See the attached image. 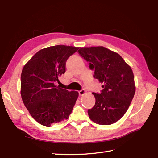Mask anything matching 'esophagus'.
<instances>
[{"mask_svg":"<svg viewBox=\"0 0 158 158\" xmlns=\"http://www.w3.org/2000/svg\"><path fill=\"white\" fill-rule=\"evenodd\" d=\"M85 93H86V92H85V89H82V90L79 91V95H80V96H82V95H83Z\"/></svg>","mask_w":158,"mask_h":158,"instance_id":"obj_1","label":"esophagus"}]
</instances>
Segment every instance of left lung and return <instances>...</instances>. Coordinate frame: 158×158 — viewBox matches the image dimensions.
Returning <instances> with one entry per match:
<instances>
[{
  "instance_id": "left-lung-1",
  "label": "left lung",
  "mask_w": 158,
  "mask_h": 158,
  "mask_svg": "<svg viewBox=\"0 0 158 158\" xmlns=\"http://www.w3.org/2000/svg\"><path fill=\"white\" fill-rule=\"evenodd\" d=\"M78 52L94 69V78L103 84L101 94L92 93L95 103L88 110L89 118L102 125L116 123L127 112L135 94L131 67L117 52L102 46L82 47Z\"/></svg>"
}]
</instances>
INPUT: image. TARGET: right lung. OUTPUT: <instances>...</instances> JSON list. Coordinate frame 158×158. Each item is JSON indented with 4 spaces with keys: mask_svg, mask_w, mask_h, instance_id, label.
Listing matches in <instances>:
<instances>
[{
    "mask_svg": "<svg viewBox=\"0 0 158 158\" xmlns=\"http://www.w3.org/2000/svg\"><path fill=\"white\" fill-rule=\"evenodd\" d=\"M80 47L59 45L40 50L21 74L23 104L35 120L45 127L68 119L79 95L55 84L65 71L66 60Z\"/></svg>",
    "mask_w": 158,
    "mask_h": 158,
    "instance_id": "obj_1",
    "label": "right lung"
}]
</instances>
